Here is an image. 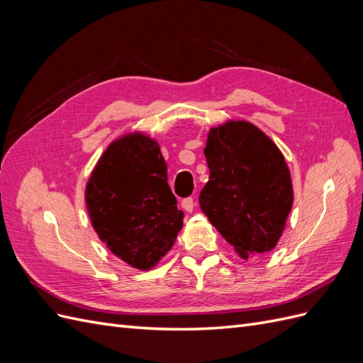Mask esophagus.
<instances>
[{
  "label": "esophagus",
  "mask_w": 363,
  "mask_h": 363,
  "mask_svg": "<svg viewBox=\"0 0 363 363\" xmlns=\"http://www.w3.org/2000/svg\"><path fill=\"white\" fill-rule=\"evenodd\" d=\"M194 206H195V201H194L192 196H188V199H184L182 201V207L184 208L186 212H192L194 211Z\"/></svg>",
  "instance_id": "1"
}]
</instances>
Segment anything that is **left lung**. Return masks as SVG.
Returning a JSON list of instances; mask_svg holds the SVG:
<instances>
[{
  "mask_svg": "<svg viewBox=\"0 0 363 363\" xmlns=\"http://www.w3.org/2000/svg\"><path fill=\"white\" fill-rule=\"evenodd\" d=\"M211 177L200 192L208 221L242 259L277 245L291 212V174L276 144L245 121L212 128L204 148Z\"/></svg>",
  "mask_w": 363,
  "mask_h": 363,
  "instance_id": "left-lung-1",
  "label": "left lung"
}]
</instances>
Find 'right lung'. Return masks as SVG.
<instances>
[{
	"mask_svg": "<svg viewBox=\"0 0 363 363\" xmlns=\"http://www.w3.org/2000/svg\"><path fill=\"white\" fill-rule=\"evenodd\" d=\"M159 144L135 133L106 150L86 186V206L100 239L115 256L150 269L183 227Z\"/></svg>",
	"mask_w": 363,
	"mask_h": 363,
	"instance_id": "1",
	"label": "right lung"
}]
</instances>
